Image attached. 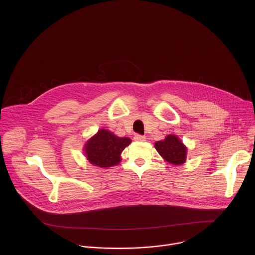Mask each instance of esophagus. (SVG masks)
<instances>
[{"mask_svg": "<svg viewBox=\"0 0 255 255\" xmlns=\"http://www.w3.org/2000/svg\"><path fill=\"white\" fill-rule=\"evenodd\" d=\"M145 139H146V137L143 136V135H140V134H135L134 135V140L135 141H145Z\"/></svg>", "mask_w": 255, "mask_h": 255, "instance_id": "obj_1", "label": "esophagus"}]
</instances>
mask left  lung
<instances>
[{
	"mask_svg": "<svg viewBox=\"0 0 255 255\" xmlns=\"http://www.w3.org/2000/svg\"><path fill=\"white\" fill-rule=\"evenodd\" d=\"M157 152L169 163L181 164L187 158V147L175 135H168L164 140L157 141L155 144Z\"/></svg>",
	"mask_w": 255,
	"mask_h": 255,
	"instance_id": "left-lung-1",
	"label": "left lung"
}]
</instances>
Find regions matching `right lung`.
<instances>
[{"mask_svg":"<svg viewBox=\"0 0 255 255\" xmlns=\"http://www.w3.org/2000/svg\"><path fill=\"white\" fill-rule=\"evenodd\" d=\"M131 143L128 137H117L106 129L92 137L86 144L85 151L88 160L100 167H110L121 161L120 155Z\"/></svg>","mask_w":255,"mask_h":255,"instance_id":"add662e5","label":"right lung"}]
</instances>
